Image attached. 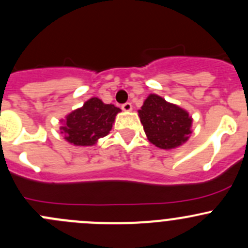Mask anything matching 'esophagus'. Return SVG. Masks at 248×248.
<instances>
[{
  "label": "esophagus",
  "instance_id": "obj_1",
  "mask_svg": "<svg viewBox=\"0 0 248 248\" xmlns=\"http://www.w3.org/2000/svg\"><path fill=\"white\" fill-rule=\"evenodd\" d=\"M121 108H122V110H124V111H131V110H132V104L127 102V103L122 104Z\"/></svg>",
  "mask_w": 248,
  "mask_h": 248
}]
</instances>
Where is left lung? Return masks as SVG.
<instances>
[{
	"mask_svg": "<svg viewBox=\"0 0 248 248\" xmlns=\"http://www.w3.org/2000/svg\"><path fill=\"white\" fill-rule=\"evenodd\" d=\"M138 114L149 141L159 149L181 146L192 133L193 119L188 111L158 94H149Z\"/></svg>",
	"mask_w": 248,
	"mask_h": 248,
	"instance_id": "1",
	"label": "left lung"
}]
</instances>
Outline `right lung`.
I'll list each match as a JSON object with an SVG mask.
<instances>
[{
  "label": "right lung",
  "mask_w": 248,
  "mask_h": 248,
  "mask_svg": "<svg viewBox=\"0 0 248 248\" xmlns=\"http://www.w3.org/2000/svg\"><path fill=\"white\" fill-rule=\"evenodd\" d=\"M121 109L114 104H106L102 99L92 97L81 108L69 112L61 120V133L64 139L76 146H92L99 139L108 136L115 117Z\"/></svg>",
  "instance_id": "add662e5"
}]
</instances>
